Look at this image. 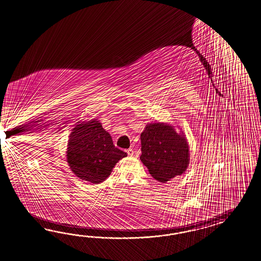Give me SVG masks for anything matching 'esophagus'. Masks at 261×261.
<instances>
[{
	"instance_id": "esophagus-1",
	"label": "esophagus",
	"mask_w": 261,
	"mask_h": 261,
	"mask_svg": "<svg viewBox=\"0 0 261 261\" xmlns=\"http://www.w3.org/2000/svg\"><path fill=\"white\" fill-rule=\"evenodd\" d=\"M126 153H128V155H130V156H132L134 154L133 149H131V148H129L126 150Z\"/></svg>"
}]
</instances>
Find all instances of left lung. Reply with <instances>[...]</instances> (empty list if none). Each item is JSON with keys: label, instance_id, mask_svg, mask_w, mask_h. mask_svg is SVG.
<instances>
[{"label": "left lung", "instance_id": "left-lung-1", "mask_svg": "<svg viewBox=\"0 0 261 261\" xmlns=\"http://www.w3.org/2000/svg\"><path fill=\"white\" fill-rule=\"evenodd\" d=\"M140 160L150 174L166 183L180 175L189 164V146L184 137L162 123L148 124L140 135Z\"/></svg>", "mask_w": 261, "mask_h": 261}]
</instances>
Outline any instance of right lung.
<instances>
[{
	"instance_id": "1",
	"label": "right lung",
	"mask_w": 261,
	"mask_h": 261,
	"mask_svg": "<svg viewBox=\"0 0 261 261\" xmlns=\"http://www.w3.org/2000/svg\"><path fill=\"white\" fill-rule=\"evenodd\" d=\"M126 155L115 147L110 135L95 120L78 124L70 134L68 163L77 177L89 183L105 181L116 163Z\"/></svg>"
}]
</instances>
